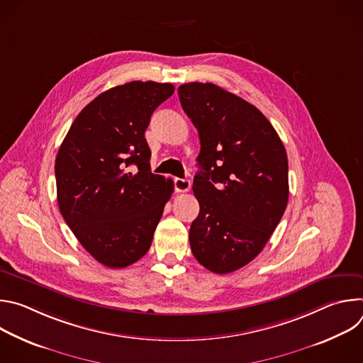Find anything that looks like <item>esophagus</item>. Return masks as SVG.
<instances>
[{"label":"esophagus","mask_w":363,"mask_h":363,"mask_svg":"<svg viewBox=\"0 0 363 363\" xmlns=\"http://www.w3.org/2000/svg\"><path fill=\"white\" fill-rule=\"evenodd\" d=\"M174 185H175L177 192H186L191 188V181L186 178H175Z\"/></svg>","instance_id":"obj_1"}]
</instances>
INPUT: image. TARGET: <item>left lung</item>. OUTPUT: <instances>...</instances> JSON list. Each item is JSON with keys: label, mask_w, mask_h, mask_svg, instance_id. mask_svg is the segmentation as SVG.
Here are the masks:
<instances>
[{"label": "left lung", "mask_w": 363, "mask_h": 363, "mask_svg": "<svg viewBox=\"0 0 363 363\" xmlns=\"http://www.w3.org/2000/svg\"><path fill=\"white\" fill-rule=\"evenodd\" d=\"M178 94L201 142L191 250L205 269L227 274L262 252L284 214L287 153L269 119L234 93L194 82Z\"/></svg>", "instance_id": "left-lung-1"}]
</instances>
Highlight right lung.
<instances>
[{"instance_id":"obj_1","label":"right lung","mask_w":363,"mask_h":363,"mask_svg":"<svg viewBox=\"0 0 363 363\" xmlns=\"http://www.w3.org/2000/svg\"><path fill=\"white\" fill-rule=\"evenodd\" d=\"M171 83L130 82L93 99L72 123L56 158L60 213L84 250L103 266L142 258L174 184L150 172L145 130Z\"/></svg>"}]
</instances>
